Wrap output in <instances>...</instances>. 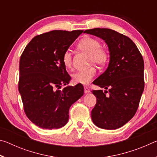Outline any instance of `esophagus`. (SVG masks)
Segmentation results:
<instances>
[{
	"instance_id": "esophagus-1",
	"label": "esophagus",
	"mask_w": 157,
	"mask_h": 157,
	"mask_svg": "<svg viewBox=\"0 0 157 157\" xmlns=\"http://www.w3.org/2000/svg\"><path fill=\"white\" fill-rule=\"evenodd\" d=\"M84 88V93H85V94H87V93L90 92V89H89V87L85 86Z\"/></svg>"
}]
</instances>
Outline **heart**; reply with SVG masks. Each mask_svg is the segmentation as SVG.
<instances>
[{"instance_id": "obj_1", "label": "heart", "mask_w": 157, "mask_h": 157, "mask_svg": "<svg viewBox=\"0 0 157 157\" xmlns=\"http://www.w3.org/2000/svg\"><path fill=\"white\" fill-rule=\"evenodd\" d=\"M78 48L89 55V62L98 66H105L107 64L109 54L107 49L101 47V44L98 39L86 36L80 40L78 44ZM62 62L66 68L72 67V54L69 50H66L62 55ZM96 75V70L90 67L83 71H79L73 74V81L75 84H87Z\"/></svg>"}]
</instances>
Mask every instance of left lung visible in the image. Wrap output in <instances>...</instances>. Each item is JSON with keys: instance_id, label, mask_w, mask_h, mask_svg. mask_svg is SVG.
<instances>
[{"instance_id": "obj_1", "label": "left lung", "mask_w": 157, "mask_h": 157, "mask_svg": "<svg viewBox=\"0 0 157 157\" xmlns=\"http://www.w3.org/2000/svg\"><path fill=\"white\" fill-rule=\"evenodd\" d=\"M84 33L103 39L110 55L107 70L93 82L108 91H91L97 99L91 111L92 121L100 128L118 129L131 120L139 107L144 89L143 57L131 39L115 30L94 28Z\"/></svg>"}]
</instances>
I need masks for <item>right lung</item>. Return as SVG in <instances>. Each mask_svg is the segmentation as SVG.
Instances as JSON below:
<instances>
[{
	"label": "right lung",
	"mask_w": 157,
	"mask_h": 157,
	"mask_svg": "<svg viewBox=\"0 0 157 157\" xmlns=\"http://www.w3.org/2000/svg\"><path fill=\"white\" fill-rule=\"evenodd\" d=\"M83 30H52L34 36L21 55L18 91L28 118L41 128L67 123L71 106L84 94L82 84L68 86L71 77L62 55Z\"/></svg>",
	"instance_id": "obj_1"
}]
</instances>
